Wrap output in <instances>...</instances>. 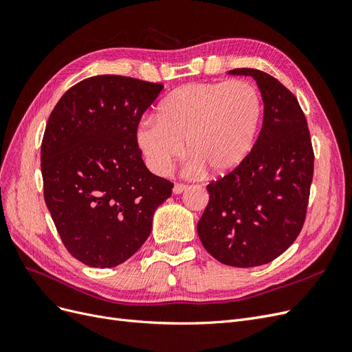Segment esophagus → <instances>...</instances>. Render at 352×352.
Returning <instances> with one entry per match:
<instances>
[{
	"mask_svg": "<svg viewBox=\"0 0 352 352\" xmlns=\"http://www.w3.org/2000/svg\"><path fill=\"white\" fill-rule=\"evenodd\" d=\"M188 189V185H185V184H176L175 186H173V194H176V195H179V194H182V192H185V190Z\"/></svg>",
	"mask_w": 352,
	"mask_h": 352,
	"instance_id": "esophagus-1",
	"label": "esophagus"
}]
</instances>
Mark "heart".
I'll list each match as a JSON object with an SVG mask.
<instances>
[{"mask_svg": "<svg viewBox=\"0 0 352 352\" xmlns=\"http://www.w3.org/2000/svg\"><path fill=\"white\" fill-rule=\"evenodd\" d=\"M261 113V97L250 82L189 83L167 95L158 117L140 123L136 144L157 175L168 172L186 144L194 172L226 176L252 151Z\"/></svg>", "mask_w": 352, "mask_h": 352, "instance_id": "b5f03b06", "label": "heart"}]
</instances>
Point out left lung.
Listing matches in <instances>:
<instances>
[{"mask_svg": "<svg viewBox=\"0 0 352 352\" xmlns=\"http://www.w3.org/2000/svg\"><path fill=\"white\" fill-rule=\"evenodd\" d=\"M229 74L257 82L263 126L247 160L208 184V206L197 230L204 248L220 263L255 267L278 258L300 235L314 153L305 116L289 89L257 69H233Z\"/></svg>", "mask_w": 352, "mask_h": 352, "instance_id": "obj_1", "label": "left lung"}]
</instances>
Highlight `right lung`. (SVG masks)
Instances as JSON below:
<instances>
[{
  "instance_id": "add662e5",
  "label": "right lung",
  "mask_w": 352,
  "mask_h": 352,
  "mask_svg": "<svg viewBox=\"0 0 352 352\" xmlns=\"http://www.w3.org/2000/svg\"><path fill=\"white\" fill-rule=\"evenodd\" d=\"M164 87L102 74L72 87L47 122L41 145L45 204L74 258L116 267L150 236L173 184L146 168L136 144L145 110Z\"/></svg>"
}]
</instances>
